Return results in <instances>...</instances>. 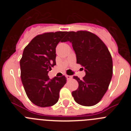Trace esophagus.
<instances>
[{
  "label": "esophagus",
  "instance_id": "1",
  "mask_svg": "<svg viewBox=\"0 0 131 131\" xmlns=\"http://www.w3.org/2000/svg\"><path fill=\"white\" fill-rule=\"evenodd\" d=\"M66 77L67 79H68V80L71 79L73 78L72 76H71V75H66Z\"/></svg>",
  "mask_w": 131,
  "mask_h": 131
}]
</instances>
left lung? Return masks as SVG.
<instances>
[{
    "instance_id": "left-lung-1",
    "label": "left lung",
    "mask_w": 131,
    "mask_h": 131,
    "mask_svg": "<svg viewBox=\"0 0 131 131\" xmlns=\"http://www.w3.org/2000/svg\"><path fill=\"white\" fill-rule=\"evenodd\" d=\"M69 41L76 54L77 63L84 67L85 76H75L78 89L72 92L79 104L92 106L100 101L108 89L113 74V62L105 44L96 35L86 31H70L63 42Z\"/></svg>"
}]
</instances>
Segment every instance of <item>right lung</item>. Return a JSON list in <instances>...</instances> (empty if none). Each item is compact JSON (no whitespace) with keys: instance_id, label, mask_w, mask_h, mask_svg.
Masks as SVG:
<instances>
[{"instance_id":"right-lung-1","label":"right lung","mask_w":131,"mask_h":131,"mask_svg":"<svg viewBox=\"0 0 131 131\" xmlns=\"http://www.w3.org/2000/svg\"><path fill=\"white\" fill-rule=\"evenodd\" d=\"M67 32L58 31L36 36L24 48L20 60L21 79L29 99L36 106L49 107L58 101L66 77L49 78L56 63V48Z\"/></svg>"}]
</instances>
